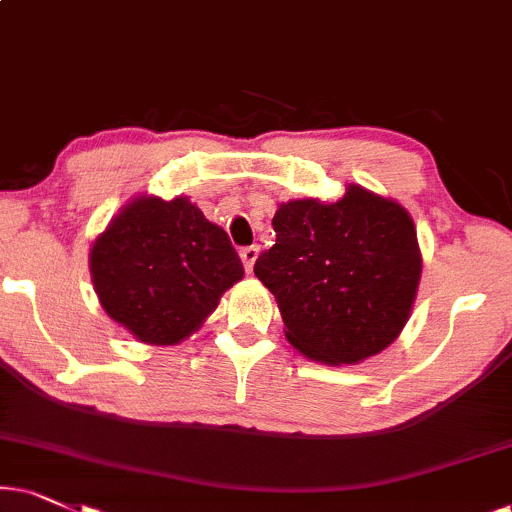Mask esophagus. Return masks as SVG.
Returning a JSON list of instances; mask_svg holds the SVG:
<instances>
[{"label":"esophagus","mask_w":512,"mask_h":512,"mask_svg":"<svg viewBox=\"0 0 512 512\" xmlns=\"http://www.w3.org/2000/svg\"><path fill=\"white\" fill-rule=\"evenodd\" d=\"M258 246H244L242 251H239V256H242V261H244V268H246V273H251V270H254V263H256V258H258Z\"/></svg>","instance_id":"34e87169"}]
</instances>
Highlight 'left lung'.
Instances as JSON below:
<instances>
[{"label":"left lung","mask_w":512,"mask_h":512,"mask_svg":"<svg viewBox=\"0 0 512 512\" xmlns=\"http://www.w3.org/2000/svg\"><path fill=\"white\" fill-rule=\"evenodd\" d=\"M273 227L254 273L301 356L356 365L399 337L422 275L418 232L399 201L351 182L337 201H285Z\"/></svg>","instance_id":"obj_1"}]
</instances>
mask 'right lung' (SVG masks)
<instances>
[{"label": "right lung", "instance_id": "obj_1", "mask_svg": "<svg viewBox=\"0 0 512 512\" xmlns=\"http://www.w3.org/2000/svg\"><path fill=\"white\" fill-rule=\"evenodd\" d=\"M90 275L113 323L142 344L175 346L206 323L244 266L189 197L137 194L94 239Z\"/></svg>", "mask_w": 512, "mask_h": 512}]
</instances>
